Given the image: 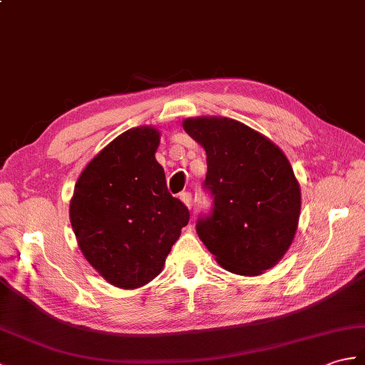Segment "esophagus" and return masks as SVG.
I'll list each match as a JSON object with an SVG mask.
<instances>
[{
    "label": "esophagus",
    "mask_w": 365,
    "mask_h": 365,
    "mask_svg": "<svg viewBox=\"0 0 365 365\" xmlns=\"http://www.w3.org/2000/svg\"><path fill=\"white\" fill-rule=\"evenodd\" d=\"M180 199H182V202H183L185 205L188 207V208L192 207V194H191V192H188V191L180 192Z\"/></svg>",
    "instance_id": "34e87169"
}]
</instances>
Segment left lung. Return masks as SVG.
<instances>
[{"instance_id": "obj_1", "label": "left lung", "mask_w": 365, "mask_h": 365, "mask_svg": "<svg viewBox=\"0 0 365 365\" xmlns=\"http://www.w3.org/2000/svg\"><path fill=\"white\" fill-rule=\"evenodd\" d=\"M207 152L203 182L213 203L196 232L224 269L259 275L289 249L300 216V186L272 141L232 118L185 120Z\"/></svg>"}]
</instances>
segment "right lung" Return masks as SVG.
Segmentation results:
<instances>
[{
	"mask_svg": "<svg viewBox=\"0 0 365 365\" xmlns=\"http://www.w3.org/2000/svg\"><path fill=\"white\" fill-rule=\"evenodd\" d=\"M160 133L130 129L99 152L74 186L70 219L79 247L108 283L133 289L162 272L190 221L155 160Z\"/></svg>",
	"mask_w": 365,
	"mask_h": 365,
	"instance_id": "right-lung-1",
	"label": "right lung"
}]
</instances>
